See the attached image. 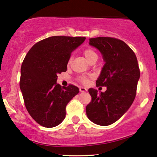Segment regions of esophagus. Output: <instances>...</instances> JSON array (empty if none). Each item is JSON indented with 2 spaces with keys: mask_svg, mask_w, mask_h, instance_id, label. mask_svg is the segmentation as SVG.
Segmentation results:
<instances>
[{
  "mask_svg": "<svg viewBox=\"0 0 157 157\" xmlns=\"http://www.w3.org/2000/svg\"><path fill=\"white\" fill-rule=\"evenodd\" d=\"M80 91L81 93H85V92H86V91H87V89L84 88V87H80Z\"/></svg>",
  "mask_w": 157,
  "mask_h": 157,
  "instance_id": "esophagus-1",
  "label": "esophagus"
}]
</instances>
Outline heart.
<instances>
[{"instance_id":"b5f03b06","label":"heart","mask_w":157,"mask_h":157,"mask_svg":"<svg viewBox=\"0 0 157 157\" xmlns=\"http://www.w3.org/2000/svg\"><path fill=\"white\" fill-rule=\"evenodd\" d=\"M84 55L85 58L88 59L89 61H90L94 59H98V55H97L96 52L93 50V48H88L85 49L84 51ZM80 80L82 81L83 83H86L88 82V77L85 76L81 77Z\"/></svg>"}]
</instances>
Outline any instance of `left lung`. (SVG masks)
I'll return each mask as SVG.
<instances>
[{
  "label": "left lung",
  "instance_id": "left-lung-1",
  "mask_svg": "<svg viewBox=\"0 0 157 157\" xmlns=\"http://www.w3.org/2000/svg\"><path fill=\"white\" fill-rule=\"evenodd\" d=\"M89 41L90 45L100 51L104 61L96 86L106 87V90L98 93L96 89H89L92 101L86 106V114L95 124L107 126L131 106L140 79L139 67L135 53L122 40L98 37Z\"/></svg>",
  "mask_w": 157,
  "mask_h": 157
}]
</instances>
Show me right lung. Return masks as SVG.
<instances>
[{"label": "right lung", "mask_w": 157, "mask_h": 157, "mask_svg": "<svg viewBox=\"0 0 157 157\" xmlns=\"http://www.w3.org/2000/svg\"><path fill=\"white\" fill-rule=\"evenodd\" d=\"M86 39L53 36L35 44L21 67L20 89L27 112L39 124L53 128L63 122L66 106L78 94L75 85L61 87L57 75L66 72L71 53Z\"/></svg>", "instance_id": "right-lung-1"}]
</instances>
